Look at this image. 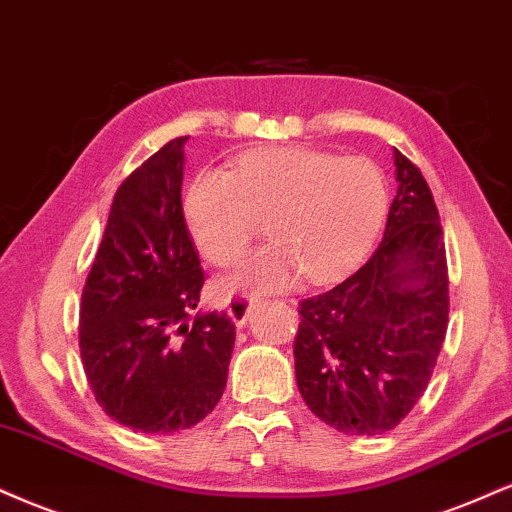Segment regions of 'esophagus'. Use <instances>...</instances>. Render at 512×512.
<instances>
[{
  "label": "esophagus",
  "mask_w": 512,
  "mask_h": 512,
  "mask_svg": "<svg viewBox=\"0 0 512 512\" xmlns=\"http://www.w3.org/2000/svg\"><path fill=\"white\" fill-rule=\"evenodd\" d=\"M257 300L255 298H248V295H236V298L229 300V317L233 319V324L236 326H243L248 322L250 317V310L255 307Z\"/></svg>",
  "instance_id": "1"
}]
</instances>
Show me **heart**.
<instances>
[{
    "mask_svg": "<svg viewBox=\"0 0 512 512\" xmlns=\"http://www.w3.org/2000/svg\"><path fill=\"white\" fill-rule=\"evenodd\" d=\"M186 214L197 248L217 267L243 260L269 219L274 243L229 288L279 291L300 272L312 283L350 272L384 226L389 190L369 159L267 147L240 157L236 171H200L188 188Z\"/></svg>",
    "mask_w": 512,
    "mask_h": 512,
    "instance_id": "heart-1",
    "label": "heart"
}]
</instances>
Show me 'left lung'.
Wrapping results in <instances>:
<instances>
[{
    "label": "left lung",
    "mask_w": 512,
    "mask_h": 512,
    "mask_svg": "<svg viewBox=\"0 0 512 512\" xmlns=\"http://www.w3.org/2000/svg\"><path fill=\"white\" fill-rule=\"evenodd\" d=\"M396 157L384 240L329 291L300 300L295 379L319 420L353 436L391 432L432 379L448 329V262L422 171Z\"/></svg>",
    "instance_id": "obj_1"
}]
</instances>
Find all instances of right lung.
Wrapping results in <instances>:
<instances>
[{"mask_svg": "<svg viewBox=\"0 0 512 512\" xmlns=\"http://www.w3.org/2000/svg\"><path fill=\"white\" fill-rule=\"evenodd\" d=\"M186 143L169 140L116 190L80 298L95 400L145 434L188 429L217 408L236 341L226 312L193 315L205 272L181 205Z\"/></svg>", "mask_w": 512, "mask_h": 512, "instance_id": "1", "label": "right lung"}]
</instances>
